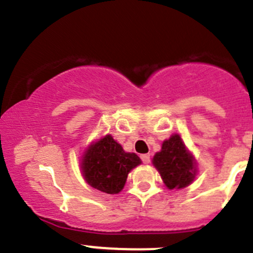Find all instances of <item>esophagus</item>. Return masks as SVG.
Here are the masks:
<instances>
[{"mask_svg":"<svg viewBox=\"0 0 253 253\" xmlns=\"http://www.w3.org/2000/svg\"><path fill=\"white\" fill-rule=\"evenodd\" d=\"M141 161L144 162V164H149L150 162V155L149 154H144V155H141Z\"/></svg>","mask_w":253,"mask_h":253,"instance_id":"obj_1","label":"esophagus"}]
</instances>
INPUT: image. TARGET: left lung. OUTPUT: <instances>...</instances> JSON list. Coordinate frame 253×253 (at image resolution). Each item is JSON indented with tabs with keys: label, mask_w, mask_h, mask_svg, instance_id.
<instances>
[{
	"label": "left lung",
	"mask_w": 253,
	"mask_h": 253,
	"mask_svg": "<svg viewBox=\"0 0 253 253\" xmlns=\"http://www.w3.org/2000/svg\"><path fill=\"white\" fill-rule=\"evenodd\" d=\"M165 186L169 189H182L196 179L197 162L193 154L178 134H173L162 142L161 150L152 159Z\"/></svg>",
	"instance_id": "left-lung-1"
}]
</instances>
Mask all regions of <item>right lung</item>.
Here are the masks:
<instances>
[{
  "mask_svg": "<svg viewBox=\"0 0 253 253\" xmlns=\"http://www.w3.org/2000/svg\"><path fill=\"white\" fill-rule=\"evenodd\" d=\"M141 164L134 152H126L111 134L91 142L81 157L82 176L92 188L118 194L126 186L127 174Z\"/></svg>",
  "mask_w": 253,
  "mask_h": 253,
  "instance_id": "obj_1",
  "label": "right lung"
}]
</instances>
